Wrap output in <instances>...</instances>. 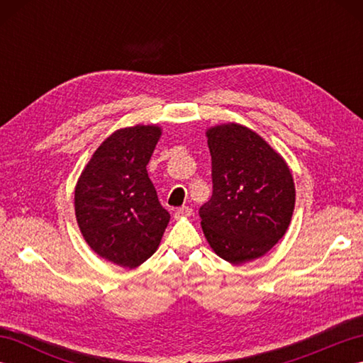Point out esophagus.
<instances>
[{
  "instance_id": "1",
  "label": "esophagus",
  "mask_w": 363,
  "mask_h": 363,
  "mask_svg": "<svg viewBox=\"0 0 363 363\" xmlns=\"http://www.w3.org/2000/svg\"><path fill=\"white\" fill-rule=\"evenodd\" d=\"M191 207H189V206H182V207H179V209H177L176 212H174V217L176 218H182V217H190L191 215Z\"/></svg>"
}]
</instances>
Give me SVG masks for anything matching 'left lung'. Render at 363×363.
I'll return each mask as SVG.
<instances>
[{"label": "left lung", "instance_id": "obj_1", "mask_svg": "<svg viewBox=\"0 0 363 363\" xmlns=\"http://www.w3.org/2000/svg\"><path fill=\"white\" fill-rule=\"evenodd\" d=\"M207 138L213 190L199 207L201 226L217 256L240 265L284 237L295 184L285 160L254 130L229 123L211 128Z\"/></svg>", "mask_w": 363, "mask_h": 363}]
</instances>
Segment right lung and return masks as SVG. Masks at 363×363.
<instances>
[{
    "label": "right lung",
    "mask_w": 363,
    "mask_h": 363,
    "mask_svg": "<svg viewBox=\"0 0 363 363\" xmlns=\"http://www.w3.org/2000/svg\"><path fill=\"white\" fill-rule=\"evenodd\" d=\"M159 126L115 130L99 145L74 190L81 233L98 256L135 268L156 252L169 213L146 172Z\"/></svg>",
    "instance_id": "right-lung-1"
}]
</instances>
